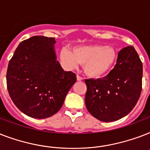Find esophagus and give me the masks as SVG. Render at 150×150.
Masks as SVG:
<instances>
[{
  "label": "esophagus",
  "instance_id": "obj_1",
  "mask_svg": "<svg viewBox=\"0 0 150 150\" xmlns=\"http://www.w3.org/2000/svg\"><path fill=\"white\" fill-rule=\"evenodd\" d=\"M76 78H77V80L78 81H82V78L80 76V75H77V76H76Z\"/></svg>",
  "mask_w": 150,
  "mask_h": 150
}]
</instances>
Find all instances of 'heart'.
Segmentation results:
<instances>
[{
	"label": "heart",
	"instance_id": "1",
	"mask_svg": "<svg viewBox=\"0 0 150 150\" xmlns=\"http://www.w3.org/2000/svg\"><path fill=\"white\" fill-rule=\"evenodd\" d=\"M60 56L68 68H76L79 64H84V71L87 75L99 78L113 67L116 61L117 52L110 46L88 45L75 47L73 52L64 47L61 50Z\"/></svg>",
	"mask_w": 150,
	"mask_h": 150
}]
</instances>
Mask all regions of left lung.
Returning a JSON list of instances; mask_svg holds the SVG:
<instances>
[{"instance_id": "1", "label": "left lung", "mask_w": 150, "mask_h": 150, "mask_svg": "<svg viewBox=\"0 0 150 150\" xmlns=\"http://www.w3.org/2000/svg\"><path fill=\"white\" fill-rule=\"evenodd\" d=\"M142 64L132 46L120 50L116 65L103 79H86V106L101 121L122 118L135 107L142 91Z\"/></svg>"}]
</instances>
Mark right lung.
<instances>
[{
    "label": "right lung",
    "instance_id": "add662e5",
    "mask_svg": "<svg viewBox=\"0 0 150 150\" xmlns=\"http://www.w3.org/2000/svg\"><path fill=\"white\" fill-rule=\"evenodd\" d=\"M55 38L35 36L19 43L9 61L7 87L13 103L33 118H47L61 109L76 75L61 68Z\"/></svg>",
    "mask_w": 150,
    "mask_h": 150
}]
</instances>
